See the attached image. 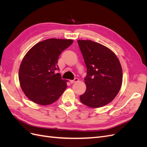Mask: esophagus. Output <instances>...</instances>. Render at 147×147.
I'll use <instances>...</instances> for the list:
<instances>
[{
	"label": "esophagus",
	"mask_w": 147,
	"mask_h": 147,
	"mask_svg": "<svg viewBox=\"0 0 147 147\" xmlns=\"http://www.w3.org/2000/svg\"><path fill=\"white\" fill-rule=\"evenodd\" d=\"M78 81H79V79H78V78H75L74 80H70V83L73 84V83H74L78 82Z\"/></svg>",
	"instance_id": "34e87169"
}]
</instances>
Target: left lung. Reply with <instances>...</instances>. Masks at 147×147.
<instances>
[{"mask_svg":"<svg viewBox=\"0 0 147 147\" xmlns=\"http://www.w3.org/2000/svg\"><path fill=\"white\" fill-rule=\"evenodd\" d=\"M77 42L87 67L86 90L80 99L90 107H101L112 102L121 87V64L116 55L102 44L84 40Z\"/></svg>","mask_w":147,"mask_h":147,"instance_id":"left-lung-1","label":"left lung"}]
</instances>
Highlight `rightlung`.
<instances>
[{"label":"right lung","mask_w":147,"mask_h":147,"mask_svg":"<svg viewBox=\"0 0 147 147\" xmlns=\"http://www.w3.org/2000/svg\"><path fill=\"white\" fill-rule=\"evenodd\" d=\"M71 39L49 38L35 44L26 53L19 69L20 86L31 101L42 105L58 99L67 88L61 79L57 60L61 53L72 44Z\"/></svg>","instance_id":"add662e5"}]
</instances>
